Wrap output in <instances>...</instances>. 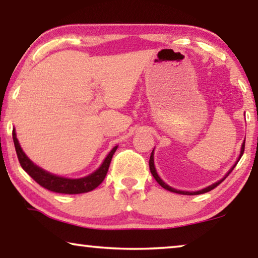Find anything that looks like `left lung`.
I'll use <instances>...</instances> for the list:
<instances>
[{"label": "left lung", "mask_w": 258, "mask_h": 258, "mask_svg": "<svg viewBox=\"0 0 258 258\" xmlns=\"http://www.w3.org/2000/svg\"><path fill=\"white\" fill-rule=\"evenodd\" d=\"M244 147H245V140H244V142H243V144H242V148H241V154H239V157H238V160L236 161V163L232 165V168L230 169V170H229L227 174H225V176L222 179H220V181L218 182H216V183H214V184H211V185H209V186H207V188H204V189H202V190H199V191H194V192H190V191H182V190H177V189H174V188H171L170 185H168L167 183H164L163 181H162L161 179V177L160 176H158V174H157V171H156V168H155V164H154V150H153V153H151V155H150V160H149V168H150V171H151V174H153V176H154V178L156 179L157 181V183L158 184H160L162 188H164V189H167V190H169V191H171V192H176V194H181V195H200V194H204V192H208V191H210V190H213L214 188H216V186L220 184L221 182H223L225 178L228 177L229 176V174H230V172L232 171V169H234L235 167H236V164H237V162L241 160V157H242V155H243V153H244Z\"/></svg>", "instance_id": "obj_1"}]
</instances>
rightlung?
Instances as JSON below:
<instances>
[{
  "label": "right lung",
  "instance_id": "add662e5",
  "mask_svg": "<svg viewBox=\"0 0 258 258\" xmlns=\"http://www.w3.org/2000/svg\"><path fill=\"white\" fill-rule=\"evenodd\" d=\"M13 140L14 144H15V150L19 157L21 167L23 168V170L34 179L35 182H37L41 186H43L44 189L50 190V191L58 192V194H83L88 192L97 188L98 185L103 182L107 175L109 165H110L112 155L115 154L117 146L114 147L111 149L110 153L108 154V156L104 158L103 163L101 164V167L97 169L96 171H94L93 174L86 176L82 178H66L61 177V176L52 175L50 172L43 170V169L37 167L36 164H34L31 162L26 154L23 153L22 148H21L19 140L16 137L15 129L13 130Z\"/></svg>",
  "mask_w": 258,
  "mask_h": 258
}]
</instances>
